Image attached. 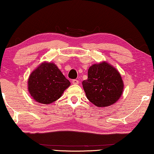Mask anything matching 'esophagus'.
Here are the masks:
<instances>
[{
  "instance_id": "1",
  "label": "esophagus",
  "mask_w": 154,
  "mask_h": 154,
  "mask_svg": "<svg viewBox=\"0 0 154 154\" xmlns=\"http://www.w3.org/2000/svg\"><path fill=\"white\" fill-rule=\"evenodd\" d=\"M72 84H79V81H78L77 79H73L72 81Z\"/></svg>"
}]
</instances>
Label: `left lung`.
<instances>
[{
  "instance_id": "left-lung-1",
  "label": "left lung",
  "mask_w": 154,
  "mask_h": 154,
  "mask_svg": "<svg viewBox=\"0 0 154 154\" xmlns=\"http://www.w3.org/2000/svg\"><path fill=\"white\" fill-rule=\"evenodd\" d=\"M88 100L98 107H106L118 102L124 90L119 71L106 61L93 64L88 70V79L82 82Z\"/></svg>"
}]
</instances>
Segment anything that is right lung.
Wrapping results in <instances>:
<instances>
[{
	"label": "right lung",
	"mask_w": 154,
	"mask_h": 154,
	"mask_svg": "<svg viewBox=\"0 0 154 154\" xmlns=\"http://www.w3.org/2000/svg\"><path fill=\"white\" fill-rule=\"evenodd\" d=\"M70 85L69 80L57 65L48 61L38 65L27 80V89L31 97L43 104H50L60 98Z\"/></svg>",
	"instance_id": "add662e5"
}]
</instances>
